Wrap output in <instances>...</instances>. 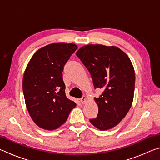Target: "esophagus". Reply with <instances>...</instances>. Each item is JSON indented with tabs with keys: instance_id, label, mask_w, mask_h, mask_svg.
<instances>
[{
	"instance_id": "obj_1",
	"label": "esophagus",
	"mask_w": 160,
	"mask_h": 160,
	"mask_svg": "<svg viewBox=\"0 0 160 160\" xmlns=\"http://www.w3.org/2000/svg\"><path fill=\"white\" fill-rule=\"evenodd\" d=\"M80 102L82 103V104H85V103L87 102V98L85 96H82V98L80 99Z\"/></svg>"
}]
</instances>
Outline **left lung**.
I'll use <instances>...</instances> for the list:
<instances>
[{
	"label": "left lung",
	"mask_w": 160,
	"mask_h": 160,
	"mask_svg": "<svg viewBox=\"0 0 160 160\" xmlns=\"http://www.w3.org/2000/svg\"><path fill=\"white\" fill-rule=\"evenodd\" d=\"M76 56L90 72L94 88L103 90L94 98L99 112L90 123L100 131L113 128L126 116L133 100L135 77L131 60L119 48L102 44L83 46Z\"/></svg>",
	"instance_id": "8db88e82"
}]
</instances>
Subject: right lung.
Here are the masks:
<instances>
[{
	"mask_svg": "<svg viewBox=\"0 0 160 160\" xmlns=\"http://www.w3.org/2000/svg\"><path fill=\"white\" fill-rule=\"evenodd\" d=\"M77 48L75 44H50L36 51L27 66L22 80L24 97L29 115L39 128H58L76 106L66 97L62 72Z\"/></svg>",
	"mask_w": 160,
	"mask_h": 160,
	"instance_id": "1",
	"label": "right lung"
}]
</instances>
